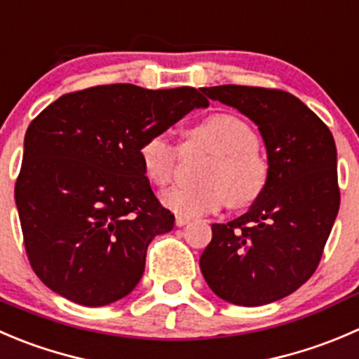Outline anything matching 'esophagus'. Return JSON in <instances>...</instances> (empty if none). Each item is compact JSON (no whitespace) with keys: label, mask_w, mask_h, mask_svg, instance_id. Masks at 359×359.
<instances>
[{"label":"esophagus","mask_w":359,"mask_h":359,"mask_svg":"<svg viewBox=\"0 0 359 359\" xmlns=\"http://www.w3.org/2000/svg\"><path fill=\"white\" fill-rule=\"evenodd\" d=\"M187 222H189V217H182V215H177V217H175V224L179 226V228L186 226Z\"/></svg>","instance_id":"34e87169"}]
</instances>
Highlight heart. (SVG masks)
I'll list each match as a JSON object with an SVG mask.
<instances>
[{
  "instance_id": "1",
  "label": "heart",
  "mask_w": 359,
  "mask_h": 359,
  "mask_svg": "<svg viewBox=\"0 0 359 359\" xmlns=\"http://www.w3.org/2000/svg\"><path fill=\"white\" fill-rule=\"evenodd\" d=\"M210 152L200 173L203 184L196 187H172L161 194L168 210L182 217H200L229 203L235 208L249 207L266 189L270 165L257 145L252 128L233 114L219 112L189 128L184 149ZM142 170L156 186L173 179L177 149L165 135H151L138 149Z\"/></svg>"
}]
</instances>
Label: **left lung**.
Instances as JSON below:
<instances>
[{
	"mask_svg": "<svg viewBox=\"0 0 359 359\" xmlns=\"http://www.w3.org/2000/svg\"><path fill=\"white\" fill-rule=\"evenodd\" d=\"M259 130L266 189L240 217L212 224L200 257L208 287L242 307L272 304L307 283L321 261L340 207L332 131L297 96L247 86L205 87Z\"/></svg>",
	"mask_w": 359,
	"mask_h": 359,
	"instance_id": "1",
	"label": "left lung"
}]
</instances>
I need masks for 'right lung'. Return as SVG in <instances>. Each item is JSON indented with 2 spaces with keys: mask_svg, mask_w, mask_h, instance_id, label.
I'll list each match as a JSON object with an SVG mask.
<instances>
[{
  "mask_svg": "<svg viewBox=\"0 0 359 359\" xmlns=\"http://www.w3.org/2000/svg\"><path fill=\"white\" fill-rule=\"evenodd\" d=\"M200 107L208 100L194 87L110 83L62 95L31 121L15 203L27 259L45 286L86 307L135 290L149 243L175 222L138 149Z\"/></svg>",
  "mask_w": 359,
  "mask_h": 359,
  "instance_id": "obj_1",
  "label": "right lung"
}]
</instances>
